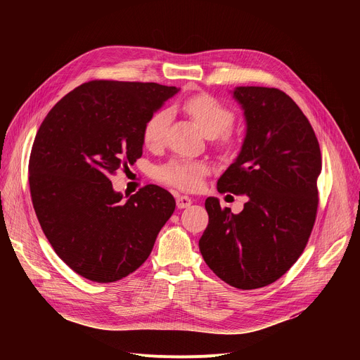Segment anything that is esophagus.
<instances>
[{"mask_svg":"<svg viewBox=\"0 0 360 360\" xmlns=\"http://www.w3.org/2000/svg\"><path fill=\"white\" fill-rule=\"evenodd\" d=\"M193 204V200L186 195H179L176 197V205L178 209H186V207H190Z\"/></svg>","mask_w":360,"mask_h":360,"instance_id":"obj_1","label":"esophagus"}]
</instances>
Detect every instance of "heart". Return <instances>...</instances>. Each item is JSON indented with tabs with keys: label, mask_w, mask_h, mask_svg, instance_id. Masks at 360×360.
<instances>
[{
	"label": "heart",
	"mask_w": 360,
	"mask_h": 360,
	"mask_svg": "<svg viewBox=\"0 0 360 360\" xmlns=\"http://www.w3.org/2000/svg\"><path fill=\"white\" fill-rule=\"evenodd\" d=\"M185 112L200 127L205 137L216 139L228 132L235 121L233 112L210 96H194L184 103ZM172 118L170 109H160L148 118L143 129V140L148 147L163 144L167 128ZM207 174V166L201 162L175 159L156 169V178L167 185L185 191H194L200 188L202 176Z\"/></svg>",
	"instance_id": "b5f03b06"
}]
</instances>
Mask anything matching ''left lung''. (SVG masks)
Returning a JSON list of instances; mask_svg holds the SVG:
<instances>
[{"label": "left lung", "instance_id": "left-lung-1", "mask_svg": "<svg viewBox=\"0 0 360 360\" xmlns=\"http://www.w3.org/2000/svg\"><path fill=\"white\" fill-rule=\"evenodd\" d=\"M231 93L247 131L217 191L248 200L233 214L219 198H207L209 224L198 247L219 278L251 290L280 278L307 247L318 207L321 150L308 118L286 93L258 86Z\"/></svg>", "mask_w": 360, "mask_h": 360}]
</instances>
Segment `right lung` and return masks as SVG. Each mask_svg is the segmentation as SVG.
Segmentation results:
<instances>
[{
	"instance_id": "right-lung-1",
	"label": "right lung",
	"mask_w": 360,
	"mask_h": 360,
	"mask_svg": "<svg viewBox=\"0 0 360 360\" xmlns=\"http://www.w3.org/2000/svg\"><path fill=\"white\" fill-rule=\"evenodd\" d=\"M179 91L158 83L94 80L71 90L44 120L29 160L33 209L67 266L112 283L136 271L175 210L147 185L124 200L110 175L143 155L148 118Z\"/></svg>"
}]
</instances>
